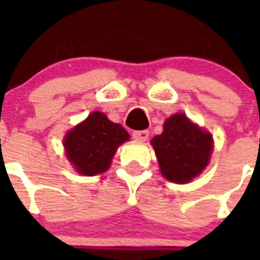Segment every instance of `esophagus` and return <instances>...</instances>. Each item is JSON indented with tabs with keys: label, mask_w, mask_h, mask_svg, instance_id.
Wrapping results in <instances>:
<instances>
[{
	"label": "esophagus",
	"mask_w": 260,
	"mask_h": 260,
	"mask_svg": "<svg viewBox=\"0 0 260 260\" xmlns=\"http://www.w3.org/2000/svg\"><path fill=\"white\" fill-rule=\"evenodd\" d=\"M150 137V132L148 130H138V132L133 133V138L137 139V141H147Z\"/></svg>",
	"instance_id": "obj_1"
}]
</instances>
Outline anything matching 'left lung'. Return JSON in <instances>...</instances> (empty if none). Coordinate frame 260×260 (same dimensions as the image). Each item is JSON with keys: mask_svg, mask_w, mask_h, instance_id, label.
<instances>
[{"mask_svg": "<svg viewBox=\"0 0 260 260\" xmlns=\"http://www.w3.org/2000/svg\"><path fill=\"white\" fill-rule=\"evenodd\" d=\"M162 176L176 183H186L201 174L212 152V137L182 113L164 122V132L152 141Z\"/></svg>", "mask_w": 260, "mask_h": 260, "instance_id": "obj_1", "label": "left lung"}]
</instances>
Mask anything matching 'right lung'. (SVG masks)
Segmentation results:
<instances>
[{"label":"right lung","mask_w":260,"mask_h":260,"mask_svg":"<svg viewBox=\"0 0 260 260\" xmlns=\"http://www.w3.org/2000/svg\"><path fill=\"white\" fill-rule=\"evenodd\" d=\"M130 135L119 123H113L104 113L93 112L65 137L66 156L75 171L84 176L104 173L121 143Z\"/></svg>","instance_id":"obj_1"}]
</instances>
